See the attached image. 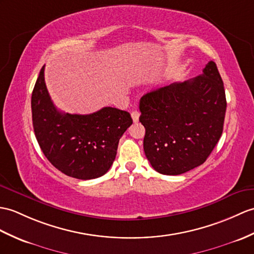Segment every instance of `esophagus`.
<instances>
[{"label": "esophagus", "mask_w": 254, "mask_h": 254, "mask_svg": "<svg viewBox=\"0 0 254 254\" xmlns=\"http://www.w3.org/2000/svg\"><path fill=\"white\" fill-rule=\"evenodd\" d=\"M139 111H137V110H133L132 111V114H131V116H132V119H133V121L134 122H137L138 121V119H139Z\"/></svg>", "instance_id": "34e87169"}]
</instances>
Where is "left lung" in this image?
<instances>
[{
    "mask_svg": "<svg viewBox=\"0 0 254 254\" xmlns=\"http://www.w3.org/2000/svg\"><path fill=\"white\" fill-rule=\"evenodd\" d=\"M139 110L144 151L157 172L179 175L201 166L221 138L226 113L215 63L209 62L197 78L145 94Z\"/></svg>",
    "mask_w": 254,
    "mask_h": 254,
    "instance_id": "1",
    "label": "left lung"
}]
</instances>
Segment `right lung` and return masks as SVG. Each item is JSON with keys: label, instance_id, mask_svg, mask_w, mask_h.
Returning <instances> with one entry per match:
<instances>
[{"label": "right lung", "instance_id": "obj_1", "mask_svg": "<svg viewBox=\"0 0 254 254\" xmlns=\"http://www.w3.org/2000/svg\"><path fill=\"white\" fill-rule=\"evenodd\" d=\"M34 134L44 156L68 176L92 180L113 166L119 139L133 120L127 111L104 107L90 115L64 114L53 104L44 66L31 97Z\"/></svg>", "mask_w": 254, "mask_h": 254}]
</instances>
